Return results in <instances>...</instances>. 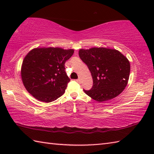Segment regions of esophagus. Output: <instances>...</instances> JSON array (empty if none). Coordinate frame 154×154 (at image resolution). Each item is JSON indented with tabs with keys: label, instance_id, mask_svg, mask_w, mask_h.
I'll return each mask as SVG.
<instances>
[{
	"label": "esophagus",
	"instance_id": "1",
	"mask_svg": "<svg viewBox=\"0 0 154 154\" xmlns=\"http://www.w3.org/2000/svg\"><path fill=\"white\" fill-rule=\"evenodd\" d=\"M77 82H78L79 83H81V78H79V79H77Z\"/></svg>",
	"mask_w": 154,
	"mask_h": 154
}]
</instances>
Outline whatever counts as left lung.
Returning <instances> with one entry per match:
<instances>
[{
	"mask_svg": "<svg viewBox=\"0 0 154 154\" xmlns=\"http://www.w3.org/2000/svg\"><path fill=\"white\" fill-rule=\"evenodd\" d=\"M79 55L91 71L93 85L85 90L88 96L99 102L113 99L122 92L129 79L130 65L120 51L105 48L81 49Z\"/></svg>",
	"mask_w": 154,
	"mask_h": 154,
	"instance_id": "left-lung-1",
	"label": "left lung"
}]
</instances>
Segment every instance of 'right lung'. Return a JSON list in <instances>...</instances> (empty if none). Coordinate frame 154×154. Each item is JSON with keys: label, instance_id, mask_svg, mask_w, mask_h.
<instances>
[{"label": "right lung", "instance_id": "obj_1", "mask_svg": "<svg viewBox=\"0 0 154 154\" xmlns=\"http://www.w3.org/2000/svg\"><path fill=\"white\" fill-rule=\"evenodd\" d=\"M73 52L60 48H35L29 52L21 69L22 82L28 93L45 103L63 95L70 81L65 63Z\"/></svg>", "mask_w": 154, "mask_h": 154}]
</instances>
